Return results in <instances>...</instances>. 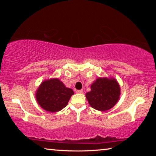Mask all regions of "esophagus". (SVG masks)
<instances>
[{"instance_id":"esophagus-1","label":"esophagus","mask_w":156,"mask_h":156,"mask_svg":"<svg viewBox=\"0 0 156 156\" xmlns=\"http://www.w3.org/2000/svg\"><path fill=\"white\" fill-rule=\"evenodd\" d=\"M76 93L82 94H83V90H77V91H76Z\"/></svg>"}]
</instances>
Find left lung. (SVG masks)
Instances as JSON below:
<instances>
[{"instance_id": "left-lung-1", "label": "left lung", "mask_w": 156, "mask_h": 156, "mask_svg": "<svg viewBox=\"0 0 156 156\" xmlns=\"http://www.w3.org/2000/svg\"><path fill=\"white\" fill-rule=\"evenodd\" d=\"M85 96L92 108L105 112L114 107L119 100L120 86L114 78L98 77Z\"/></svg>"}]
</instances>
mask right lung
Wrapping results in <instances>:
<instances>
[{
    "label": "right lung",
    "instance_id": "right-lung-1",
    "mask_svg": "<svg viewBox=\"0 0 156 156\" xmlns=\"http://www.w3.org/2000/svg\"><path fill=\"white\" fill-rule=\"evenodd\" d=\"M74 92L66 87L58 78H50L44 80L37 89L36 98L38 104L47 112H59L68 104Z\"/></svg>",
    "mask_w": 156,
    "mask_h": 156
}]
</instances>
